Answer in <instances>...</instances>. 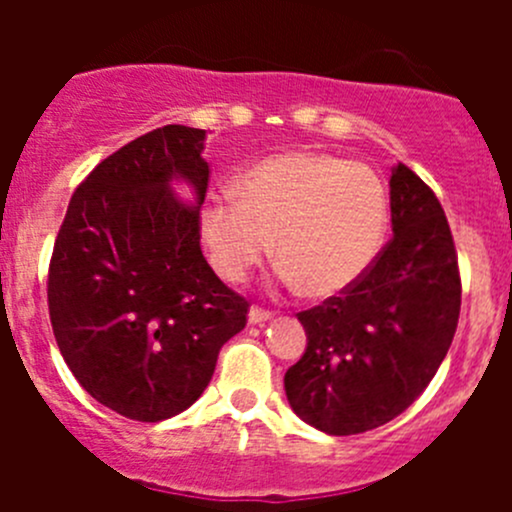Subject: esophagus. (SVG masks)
Masks as SVG:
<instances>
[{
	"label": "esophagus",
	"instance_id": "obj_1",
	"mask_svg": "<svg viewBox=\"0 0 512 512\" xmlns=\"http://www.w3.org/2000/svg\"><path fill=\"white\" fill-rule=\"evenodd\" d=\"M272 317H275V314H272L270 309H262V307H250V312H247V322L250 324H265L270 322Z\"/></svg>",
	"mask_w": 512,
	"mask_h": 512
}]
</instances>
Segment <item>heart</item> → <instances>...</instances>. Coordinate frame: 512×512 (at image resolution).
<instances>
[{
	"instance_id": "heart-1",
	"label": "heart",
	"mask_w": 512,
	"mask_h": 512,
	"mask_svg": "<svg viewBox=\"0 0 512 512\" xmlns=\"http://www.w3.org/2000/svg\"><path fill=\"white\" fill-rule=\"evenodd\" d=\"M389 227L386 185L369 165L292 151L242 170L232 195L200 205V237L227 282H245L272 252L287 285L314 297L354 287L379 257Z\"/></svg>"
}]
</instances>
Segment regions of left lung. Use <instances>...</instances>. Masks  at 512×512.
<instances>
[{"label": "left lung", "mask_w": 512, "mask_h": 512, "mask_svg": "<svg viewBox=\"0 0 512 512\" xmlns=\"http://www.w3.org/2000/svg\"><path fill=\"white\" fill-rule=\"evenodd\" d=\"M389 188L394 237L371 270L297 314L307 349L285 374L287 401L329 436L371 431L409 409L458 327L461 275L446 213L404 163L391 168Z\"/></svg>", "instance_id": "8db88e82"}]
</instances>
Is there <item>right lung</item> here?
I'll return each mask as SVG.
<instances>
[{
  "label": "right lung",
  "mask_w": 512,
  "mask_h": 512,
  "mask_svg": "<svg viewBox=\"0 0 512 512\" xmlns=\"http://www.w3.org/2000/svg\"><path fill=\"white\" fill-rule=\"evenodd\" d=\"M203 128L163 126L118 148L71 195L49 265V317L66 366L98 404L156 423L193 406L247 299L200 250L210 168ZM194 188L183 204L172 180Z\"/></svg>",
  "instance_id": "right-lung-1"
}]
</instances>
